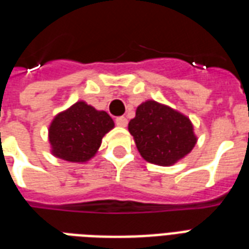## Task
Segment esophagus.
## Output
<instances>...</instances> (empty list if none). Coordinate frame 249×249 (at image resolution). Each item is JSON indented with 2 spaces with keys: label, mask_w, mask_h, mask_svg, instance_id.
Instances as JSON below:
<instances>
[{
  "label": "esophagus",
  "mask_w": 249,
  "mask_h": 249,
  "mask_svg": "<svg viewBox=\"0 0 249 249\" xmlns=\"http://www.w3.org/2000/svg\"><path fill=\"white\" fill-rule=\"evenodd\" d=\"M116 125L117 126H121V128H125L126 125H128V119L124 116H119L116 117Z\"/></svg>",
  "instance_id": "1"
}]
</instances>
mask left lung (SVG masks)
I'll list each match as a JSON object with an SVG mask.
<instances>
[{"instance_id":"obj_1","label":"left lung","mask_w":249,"mask_h":249,"mask_svg":"<svg viewBox=\"0 0 249 249\" xmlns=\"http://www.w3.org/2000/svg\"><path fill=\"white\" fill-rule=\"evenodd\" d=\"M128 129L141 156L156 165L177 163L196 143L189 117L155 101L137 107L136 117L129 121Z\"/></svg>"}]
</instances>
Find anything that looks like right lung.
<instances>
[{
    "instance_id": "1",
    "label": "right lung",
    "mask_w": 249,
    "mask_h": 249,
    "mask_svg": "<svg viewBox=\"0 0 249 249\" xmlns=\"http://www.w3.org/2000/svg\"><path fill=\"white\" fill-rule=\"evenodd\" d=\"M115 126L105 111H98L85 102H76L58 113L49 128L52 154L71 163L91 159L102 143V138Z\"/></svg>"
}]
</instances>
